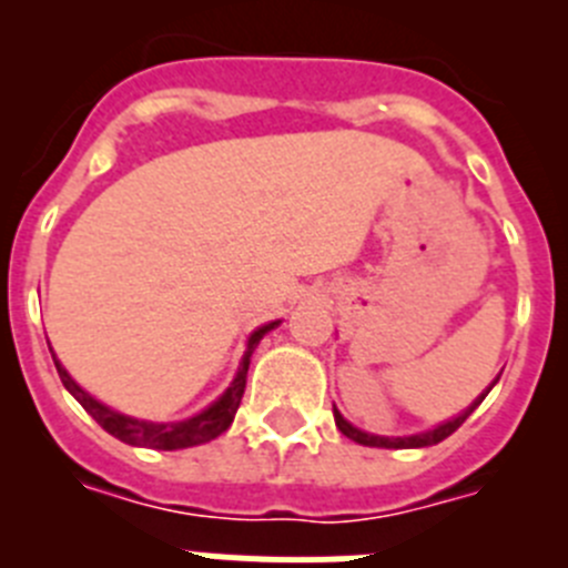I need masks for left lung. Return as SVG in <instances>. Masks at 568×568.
I'll use <instances>...</instances> for the list:
<instances>
[{
  "instance_id": "8db88e82",
  "label": "left lung",
  "mask_w": 568,
  "mask_h": 568,
  "mask_svg": "<svg viewBox=\"0 0 568 568\" xmlns=\"http://www.w3.org/2000/svg\"><path fill=\"white\" fill-rule=\"evenodd\" d=\"M495 384H498V378L491 381V386H495ZM491 386H489V389H491ZM489 389H486L480 398H475V404H471L469 409H464L458 418L446 420V424H438L435 429H426V433L406 435V438H384V435H369V433H364V429H358V426L349 424V420H346L344 415L338 413V409H333V415H335V426H338L341 433H344L346 438L355 440V444H361V446H378V449H420V446H435V444H440L444 438H449V435H453L455 429H458V426L464 424V420L469 418L475 409H478V404L486 398V395H489Z\"/></svg>"
}]
</instances>
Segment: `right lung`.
I'll use <instances>...</instances> for the list:
<instances>
[{"instance_id": "1", "label": "right lung", "mask_w": 568, "mask_h": 568, "mask_svg": "<svg viewBox=\"0 0 568 568\" xmlns=\"http://www.w3.org/2000/svg\"><path fill=\"white\" fill-rule=\"evenodd\" d=\"M278 327V321H270L264 327L255 329L247 341V349H244V358L239 364V373H235L233 384L224 389V395L219 400L202 409L199 415L187 420H173V424H155V420H139L130 418V415L115 413L110 406H104L102 400H97L90 393H84L82 386L77 381L70 378L68 369L59 364L57 358V373L62 378L64 389H68L79 404L93 415L99 426H102L104 433H110L113 438H119L122 444L130 446H150V449H187V446H199L207 444V440L219 438L222 433H227L230 424H233L235 413H239L241 395H244V386H247V369H250V358H253V349L258 346V341L270 333V329Z\"/></svg>"}]
</instances>
